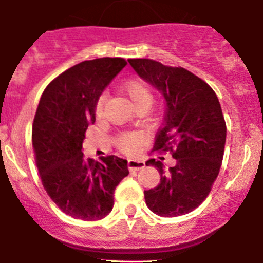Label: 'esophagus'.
<instances>
[{"label": "esophagus", "mask_w": 263, "mask_h": 263, "mask_svg": "<svg viewBox=\"0 0 263 263\" xmlns=\"http://www.w3.org/2000/svg\"><path fill=\"white\" fill-rule=\"evenodd\" d=\"M127 165H128V170L134 172V171H140L142 168L146 167V163L143 161H140V159H129Z\"/></svg>", "instance_id": "obj_1"}]
</instances>
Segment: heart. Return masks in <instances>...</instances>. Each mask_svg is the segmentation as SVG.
<instances>
[{"mask_svg":"<svg viewBox=\"0 0 263 263\" xmlns=\"http://www.w3.org/2000/svg\"><path fill=\"white\" fill-rule=\"evenodd\" d=\"M121 89L131 99L136 107H148L151 102H152V92H151L149 86L143 80L137 79V78L129 79L123 84ZM105 101H106V95L101 93L95 105V114L98 116H100L102 114ZM142 142H143V136L140 132H123V134L117 136L116 138L117 147L122 152H125L126 155H135L140 148Z\"/></svg>","mask_w":263,"mask_h":263,"instance_id":"obj_1","label":"heart"}]
</instances>
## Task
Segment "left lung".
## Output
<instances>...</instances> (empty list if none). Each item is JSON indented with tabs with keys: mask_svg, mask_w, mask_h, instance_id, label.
<instances>
[{
	"mask_svg": "<svg viewBox=\"0 0 263 263\" xmlns=\"http://www.w3.org/2000/svg\"><path fill=\"white\" fill-rule=\"evenodd\" d=\"M128 63L165 99L164 121L152 151H170L177 159L167 171L162 161L146 162L161 176L156 188L144 190L146 204L164 218L188 214L206 199L221 167L226 123L218 96L204 80L180 66L152 59Z\"/></svg>",
	"mask_w": 263,
	"mask_h": 263,
	"instance_id": "obj_1",
	"label": "left lung"
}]
</instances>
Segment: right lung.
Instances as JSON below:
<instances>
[{
	"instance_id": "right-lung-1",
	"label": "right lung",
	"mask_w": 263,
	"mask_h": 263,
	"mask_svg": "<svg viewBox=\"0 0 263 263\" xmlns=\"http://www.w3.org/2000/svg\"><path fill=\"white\" fill-rule=\"evenodd\" d=\"M126 64L108 57L81 62L50 81L39 100L32 127L38 172L50 199L74 219L108 215L115 189L129 173L126 159L107 156L98 162L83 153L96 101Z\"/></svg>"
}]
</instances>
